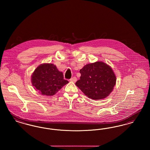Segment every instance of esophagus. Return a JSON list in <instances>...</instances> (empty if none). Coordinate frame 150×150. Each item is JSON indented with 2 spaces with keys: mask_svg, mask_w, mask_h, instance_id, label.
I'll list each match as a JSON object with an SVG mask.
<instances>
[{
  "mask_svg": "<svg viewBox=\"0 0 150 150\" xmlns=\"http://www.w3.org/2000/svg\"><path fill=\"white\" fill-rule=\"evenodd\" d=\"M70 81H72V82H74V83H75V82H76V80H77V79L76 77H73V78H72L71 79H70Z\"/></svg>",
  "mask_w": 150,
  "mask_h": 150,
  "instance_id": "1",
  "label": "esophagus"
}]
</instances>
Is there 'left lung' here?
I'll return each instance as SVG.
<instances>
[{"instance_id":"8db88e82","label":"left lung","mask_w":150,"mask_h":150,"mask_svg":"<svg viewBox=\"0 0 150 150\" xmlns=\"http://www.w3.org/2000/svg\"><path fill=\"white\" fill-rule=\"evenodd\" d=\"M81 76L75 84L88 98L104 99L112 92L116 78L112 68L107 64L97 61L85 65L80 70Z\"/></svg>"}]
</instances>
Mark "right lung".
Segmentation results:
<instances>
[{
    "mask_svg": "<svg viewBox=\"0 0 150 150\" xmlns=\"http://www.w3.org/2000/svg\"><path fill=\"white\" fill-rule=\"evenodd\" d=\"M69 83L64 79L62 72L53 64L38 66L31 75V83L36 91L42 95L52 96Z\"/></svg>",
    "mask_w": 150,
    "mask_h": 150,
    "instance_id": "obj_1",
    "label": "right lung"
}]
</instances>
